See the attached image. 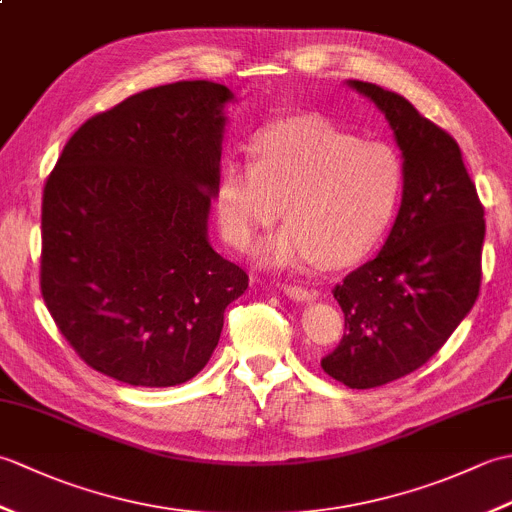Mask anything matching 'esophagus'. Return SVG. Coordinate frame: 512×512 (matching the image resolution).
<instances>
[{"label": "esophagus", "instance_id": "esophagus-1", "mask_svg": "<svg viewBox=\"0 0 512 512\" xmlns=\"http://www.w3.org/2000/svg\"><path fill=\"white\" fill-rule=\"evenodd\" d=\"M281 290H284L290 299H295V301H299V303H306V301H312L314 297H317V295H314L312 290L303 288V286H292V284H284V286H281Z\"/></svg>", "mask_w": 512, "mask_h": 512}]
</instances>
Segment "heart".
Segmentation results:
<instances>
[{
	"label": "heart",
	"mask_w": 512,
	"mask_h": 512,
	"mask_svg": "<svg viewBox=\"0 0 512 512\" xmlns=\"http://www.w3.org/2000/svg\"><path fill=\"white\" fill-rule=\"evenodd\" d=\"M250 156L253 162L222 167L213 206L226 242L250 250L284 202L288 222L259 250L270 268L361 262L387 233L405 189L396 149L365 143L321 116L266 127L250 143Z\"/></svg>",
	"instance_id": "b5f03b06"
}]
</instances>
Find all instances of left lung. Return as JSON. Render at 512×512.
<instances>
[{"instance_id": "8db88e82", "label": "left lung", "mask_w": 512, "mask_h": 512, "mask_svg": "<svg viewBox=\"0 0 512 512\" xmlns=\"http://www.w3.org/2000/svg\"><path fill=\"white\" fill-rule=\"evenodd\" d=\"M347 85L385 114L405 165L383 248L332 290L345 334L321 361L339 383L372 389L416 372L471 312L486 224L458 143L400 94L365 81Z\"/></svg>"}]
</instances>
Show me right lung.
<instances>
[{
	"mask_svg": "<svg viewBox=\"0 0 512 512\" xmlns=\"http://www.w3.org/2000/svg\"><path fill=\"white\" fill-rule=\"evenodd\" d=\"M231 101L211 81L134 94L76 129L50 173L41 295L96 372L134 387L187 383L248 288L209 242Z\"/></svg>",
	"mask_w": 512,
	"mask_h": 512,
	"instance_id": "add662e5",
	"label": "right lung"
}]
</instances>
